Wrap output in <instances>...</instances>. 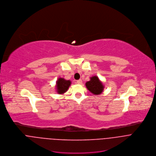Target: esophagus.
Wrapping results in <instances>:
<instances>
[{
    "mask_svg": "<svg viewBox=\"0 0 156 156\" xmlns=\"http://www.w3.org/2000/svg\"><path fill=\"white\" fill-rule=\"evenodd\" d=\"M77 83L78 84H82V80L81 79L77 80Z\"/></svg>",
    "mask_w": 156,
    "mask_h": 156,
    "instance_id": "34e87169",
    "label": "esophagus"
}]
</instances>
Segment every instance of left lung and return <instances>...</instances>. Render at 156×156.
<instances>
[{
  "label": "left lung",
  "instance_id": "obj_1",
  "mask_svg": "<svg viewBox=\"0 0 156 156\" xmlns=\"http://www.w3.org/2000/svg\"><path fill=\"white\" fill-rule=\"evenodd\" d=\"M90 80L86 83V87L88 90L93 93V94L100 95L103 92L104 86L100 81L99 79L97 76H93L90 78Z\"/></svg>",
  "mask_w": 156,
  "mask_h": 156
}]
</instances>
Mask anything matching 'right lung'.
Instances as JSON below:
<instances>
[{"label": "right lung", "instance_id": "right-lung-1", "mask_svg": "<svg viewBox=\"0 0 156 156\" xmlns=\"http://www.w3.org/2000/svg\"><path fill=\"white\" fill-rule=\"evenodd\" d=\"M70 85V80H66L63 78L58 79V80L56 82L57 92L59 93V94H62V93H65L68 90Z\"/></svg>", "mask_w": 156, "mask_h": 156}]
</instances>
